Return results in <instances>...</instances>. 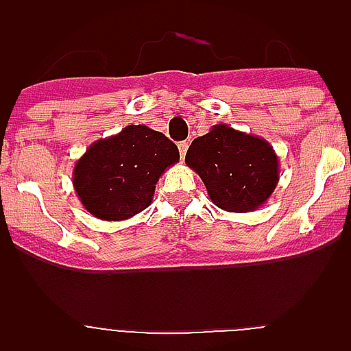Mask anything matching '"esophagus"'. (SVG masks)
<instances>
[{
    "mask_svg": "<svg viewBox=\"0 0 351 351\" xmlns=\"http://www.w3.org/2000/svg\"><path fill=\"white\" fill-rule=\"evenodd\" d=\"M186 151H188V142H179V153H181V158L184 160Z\"/></svg>",
    "mask_w": 351,
    "mask_h": 351,
    "instance_id": "34e87169",
    "label": "esophagus"
}]
</instances>
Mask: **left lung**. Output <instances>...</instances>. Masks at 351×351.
<instances>
[{
	"label": "left lung",
	"mask_w": 351,
	"mask_h": 351,
	"mask_svg": "<svg viewBox=\"0 0 351 351\" xmlns=\"http://www.w3.org/2000/svg\"><path fill=\"white\" fill-rule=\"evenodd\" d=\"M186 165L200 176L214 206L250 213L267 202L280 181V160L265 138L214 125L191 142Z\"/></svg>",
	"instance_id": "left-lung-1"
}]
</instances>
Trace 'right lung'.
<instances>
[{
	"instance_id": "obj_1",
	"label": "right lung",
	"mask_w": 351,
	"mask_h": 351,
	"mask_svg": "<svg viewBox=\"0 0 351 351\" xmlns=\"http://www.w3.org/2000/svg\"><path fill=\"white\" fill-rule=\"evenodd\" d=\"M179 161L178 145L145 125L93 142L73 167V188L95 218L123 221L153 202L161 173Z\"/></svg>"
}]
</instances>
